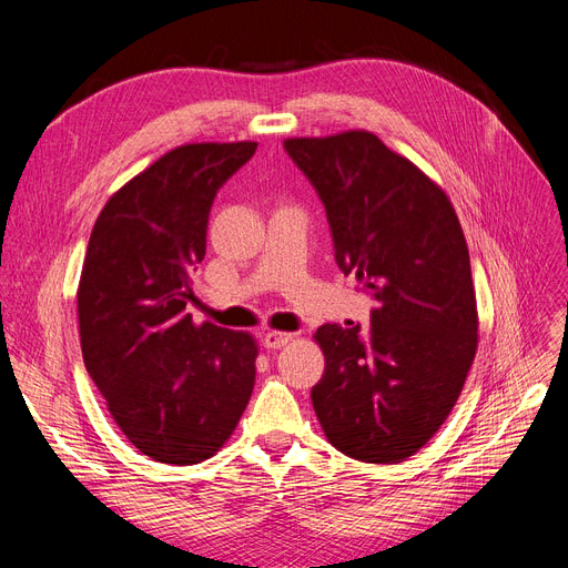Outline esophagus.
Wrapping results in <instances>:
<instances>
[{
  "label": "esophagus",
  "mask_w": 568,
  "mask_h": 568,
  "mask_svg": "<svg viewBox=\"0 0 568 568\" xmlns=\"http://www.w3.org/2000/svg\"><path fill=\"white\" fill-rule=\"evenodd\" d=\"M290 341H294V334H290V332H268V334H264V347H268V349H278V347L287 345Z\"/></svg>",
  "instance_id": "esophagus-1"
}]
</instances>
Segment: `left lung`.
Returning a JSON list of instances; mask_svg holds the SVG:
<instances>
[{
	"label": "left lung",
	"mask_w": 568,
	"mask_h": 568,
	"mask_svg": "<svg viewBox=\"0 0 568 568\" xmlns=\"http://www.w3.org/2000/svg\"><path fill=\"white\" fill-rule=\"evenodd\" d=\"M329 219L336 262L373 292L371 332L322 324L324 375L311 398L349 458L396 465L452 414L479 345L469 251L456 209L433 179L356 129L287 138Z\"/></svg>",
	"instance_id": "left-lung-1"
}]
</instances>
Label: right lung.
Wrapping results in <instances>:
<instances>
[{"mask_svg": "<svg viewBox=\"0 0 568 568\" xmlns=\"http://www.w3.org/2000/svg\"><path fill=\"white\" fill-rule=\"evenodd\" d=\"M255 149H170L110 195L89 236L78 285L84 368L119 430L159 463L212 458L253 394L257 341L195 324L186 304L216 191Z\"/></svg>", "mask_w": 568, "mask_h": 568, "instance_id": "right-lung-1", "label": "right lung"}]
</instances>
